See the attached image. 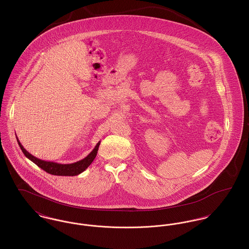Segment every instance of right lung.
Instances as JSON below:
<instances>
[{"label":"right lung","instance_id":"right-lung-1","mask_svg":"<svg viewBox=\"0 0 249 249\" xmlns=\"http://www.w3.org/2000/svg\"><path fill=\"white\" fill-rule=\"evenodd\" d=\"M16 138H17L18 144H19L22 152L24 153V155L28 158L29 160H31L33 163H35L36 165L40 167L41 169H43L44 171H46L47 173H49L51 175H54V176H77V175L83 173L84 171L91 164V162L95 159L99 145H100V141H99L95 145L94 149L85 159L79 160V161L70 163V164H61V163H57L53 161L43 160H40V159L32 156L24 148V146L21 144L18 138L16 137Z\"/></svg>","mask_w":249,"mask_h":249}]
</instances>
